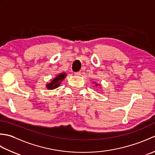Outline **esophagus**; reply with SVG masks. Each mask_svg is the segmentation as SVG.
Instances as JSON below:
<instances>
[{"label": "esophagus", "mask_w": 155, "mask_h": 155, "mask_svg": "<svg viewBox=\"0 0 155 155\" xmlns=\"http://www.w3.org/2000/svg\"><path fill=\"white\" fill-rule=\"evenodd\" d=\"M74 74H75L76 76H81V72H75Z\"/></svg>", "instance_id": "esophagus-1"}]
</instances>
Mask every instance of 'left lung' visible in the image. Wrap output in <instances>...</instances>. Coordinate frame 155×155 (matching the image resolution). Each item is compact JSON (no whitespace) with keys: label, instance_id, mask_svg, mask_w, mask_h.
<instances>
[{"label":"left lung","instance_id":"8db88e82","mask_svg":"<svg viewBox=\"0 0 155 155\" xmlns=\"http://www.w3.org/2000/svg\"><path fill=\"white\" fill-rule=\"evenodd\" d=\"M96 86H98V84H96Z\"/></svg>","mask_w":155,"mask_h":155}]
</instances>
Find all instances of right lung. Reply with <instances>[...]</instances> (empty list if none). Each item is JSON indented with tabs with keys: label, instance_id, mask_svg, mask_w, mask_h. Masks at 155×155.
Returning a JSON list of instances; mask_svg holds the SVG:
<instances>
[{
	"label": "right lung",
	"instance_id": "obj_1",
	"mask_svg": "<svg viewBox=\"0 0 155 155\" xmlns=\"http://www.w3.org/2000/svg\"><path fill=\"white\" fill-rule=\"evenodd\" d=\"M67 74L65 72H62V73H60L57 77L54 78V79H52L50 83H48L46 86L48 90H53L54 88H57L59 87V85L61 84V82L64 80Z\"/></svg>",
	"mask_w": 155,
	"mask_h": 155
}]
</instances>
